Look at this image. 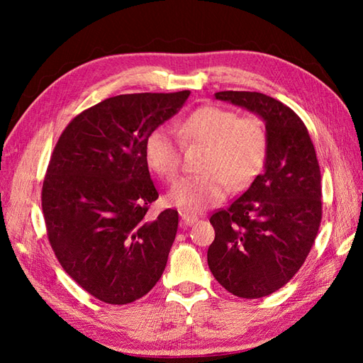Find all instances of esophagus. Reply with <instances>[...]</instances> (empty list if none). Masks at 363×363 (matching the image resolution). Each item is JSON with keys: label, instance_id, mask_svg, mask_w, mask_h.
<instances>
[{"label": "esophagus", "instance_id": "34e87169", "mask_svg": "<svg viewBox=\"0 0 363 363\" xmlns=\"http://www.w3.org/2000/svg\"><path fill=\"white\" fill-rule=\"evenodd\" d=\"M181 220L184 226H191L194 223L198 221V217L196 215H190V213H181Z\"/></svg>", "mask_w": 363, "mask_h": 363}]
</instances>
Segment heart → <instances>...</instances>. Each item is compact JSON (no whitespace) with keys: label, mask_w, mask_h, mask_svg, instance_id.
I'll list each match as a JSON object with an SVG mask.
<instances>
[{"label":"heart","mask_w":363,"mask_h":363,"mask_svg":"<svg viewBox=\"0 0 363 363\" xmlns=\"http://www.w3.org/2000/svg\"><path fill=\"white\" fill-rule=\"evenodd\" d=\"M187 143H204L203 173L177 179L167 199L186 212H201L218 204L233 186L243 189L256 177L267 157V133L252 115L238 117L221 106H203L179 125ZM182 142L172 128L157 126L146 137L145 159L154 173L173 179L181 167Z\"/></svg>","instance_id":"heart-1"}]
</instances>
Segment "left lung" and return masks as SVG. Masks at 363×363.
I'll list each match as a JSON object with an SVG mask.
<instances>
[{
    "label": "left lung",
    "mask_w": 363,
    "mask_h": 363,
    "mask_svg": "<svg viewBox=\"0 0 363 363\" xmlns=\"http://www.w3.org/2000/svg\"><path fill=\"white\" fill-rule=\"evenodd\" d=\"M265 121V169L226 209L212 213L207 264L229 293L246 299L284 287L309 256L323 215L321 174L307 128L290 107L259 91H218Z\"/></svg>",
    "instance_id": "obj_1"
}]
</instances>
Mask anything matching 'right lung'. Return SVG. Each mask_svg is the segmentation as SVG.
<instances>
[{
    "instance_id": "1",
    "label": "right lung",
    "mask_w": 363,
    "mask_h": 363,
    "mask_svg": "<svg viewBox=\"0 0 363 363\" xmlns=\"http://www.w3.org/2000/svg\"><path fill=\"white\" fill-rule=\"evenodd\" d=\"M189 95L107 98L76 115L54 146L42 187L46 234L65 273L103 303H134L164 273L179 215L146 217L159 194L145 142Z\"/></svg>"
}]
</instances>
